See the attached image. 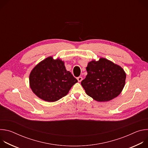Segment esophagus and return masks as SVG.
<instances>
[{"mask_svg": "<svg viewBox=\"0 0 148 148\" xmlns=\"http://www.w3.org/2000/svg\"><path fill=\"white\" fill-rule=\"evenodd\" d=\"M77 80H78V81L79 82H81L82 80V77H78V78H77Z\"/></svg>", "mask_w": 148, "mask_h": 148, "instance_id": "1", "label": "esophagus"}]
</instances>
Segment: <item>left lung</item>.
Wrapping results in <instances>:
<instances>
[{
	"instance_id": "8db88e82",
	"label": "left lung",
	"mask_w": 148,
	"mask_h": 148,
	"mask_svg": "<svg viewBox=\"0 0 148 148\" xmlns=\"http://www.w3.org/2000/svg\"><path fill=\"white\" fill-rule=\"evenodd\" d=\"M87 75L81 84L86 94L94 100L105 102L112 100L122 92L125 84L123 69L111 61L100 58L88 63Z\"/></svg>"
}]
</instances>
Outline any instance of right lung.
Segmentation results:
<instances>
[{"instance_id": "1", "label": "right lung", "mask_w": 148, "mask_h": 148, "mask_svg": "<svg viewBox=\"0 0 148 148\" xmlns=\"http://www.w3.org/2000/svg\"><path fill=\"white\" fill-rule=\"evenodd\" d=\"M78 82L67 71L64 62L50 56L42 60L32 69L29 85L33 93L47 102H55L66 96Z\"/></svg>"}]
</instances>
